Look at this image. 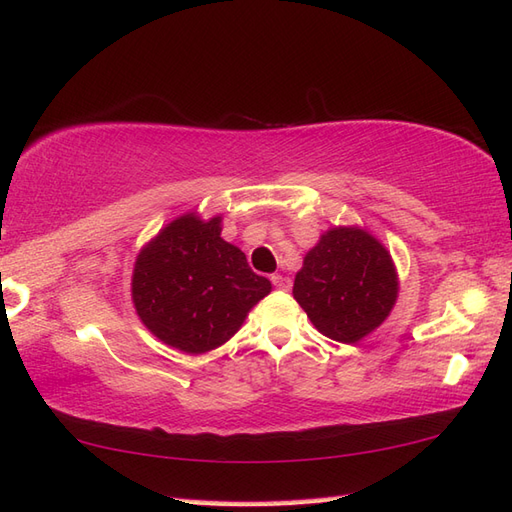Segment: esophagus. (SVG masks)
I'll use <instances>...</instances> for the list:
<instances>
[{"label":"esophagus","mask_w":512,"mask_h":512,"mask_svg":"<svg viewBox=\"0 0 512 512\" xmlns=\"http://www.w3.org/2000/svg\"><path fill=\"white\" fill-rule=\"evenodd\" d=\"M270 281H272V285H275L277 290H290V285H292V281L285 277V275H272Z\"/></svg>","instance_id":"1"}]
</instances>
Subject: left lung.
Wrapping results in <instances>:
<instances>
[{
    "mask_svg": "<svg viewBox=\"0 0 512 512\" xmlns=\"http://www.w3.org/2000/svg\"><path fill=\"white\" fill-rule=\"evenodd\" d=\"M292 294L320 334L353 344L382 325L395 305V266L366 231L331 229L305 255Z\"/></svg>",
    "mask_w": 512,
    "mask_h": 512,
    "instance_id": "obj_1",
    "label": "left lung"
}]
</instances>
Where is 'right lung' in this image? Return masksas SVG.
<instances>
[{"label":"right lung","mask_w":512,"mask_h":512,"mask_svg":"<svg viewBox=\"0 0 512 512\" xmlns=\"http://www.w3.org/2000/svg\"><path fill=\"white\" fill-rule=\"evenodd\" d=\"M270 281L251 270L240 248L220 237V218L187 213L139 253L133 275L135 310L154 336L185 353L227 342Z\"/></svg>","instance_id":"add662e5"}]
</instances>
